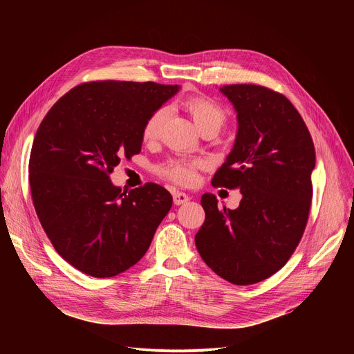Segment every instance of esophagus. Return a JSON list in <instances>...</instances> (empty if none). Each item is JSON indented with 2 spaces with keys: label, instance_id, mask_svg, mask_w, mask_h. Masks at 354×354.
<instances>
[{
  "label": "esophagus",
  "instance_id": "obj_1",
  "mask_svg": "<svg viewBox=\"0 0 354 354\" xmlns=\"http://www.w3.org/2000/svg\"><path fill=\"white\" fill-rule=\"evenodd\" d=\"M189 201V196L183 192H176L174 194V203L175 205H183V203H187Z\"/></svg>",
  "mask_w": 354,
  "mask_h": 354
}]
</instances>
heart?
I'll use <instances>...</instances> for the list:
<instances>
[{
    "label": "heart",
    "mask_w": 354,
    "mask_h": 354,
    "mask_svg": "<svg viewBox=\"0 0 354 354\" xmlns=\"http://www.w3.org/2000/svg\"><path fill=\"white\" fill-rule=\"evenodd\" d=\"M183 109L194 120L199 132L216 135L219 130L227 124L228 113L224 107H221L214 100L205 96H192L182 103ZM169 118V109L160 107L147 118L143 124L142 136L145 142H155L162 136L165 123ZM201 163L188 159H171L158 167L162 178L169 179L178 185L189 187L196 180V175Z\"/></svg>",
    "instance_id": "heart-1"
}]
</instances>
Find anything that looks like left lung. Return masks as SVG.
Segmentation results:
<instances>
[{
  "mask_svg": "<svg viewBox=\"0 0 354 354\" xmlns=\"http://www.w3.org/2000/svg\"><path fill=\"white\" fill-rule=\"evenodd\" d=\"M221 91L236 110L232 152L212 178L215 188L239 189L236 209L203 194L205 222L195 235L207 266L224 280L250 286L275 274L299 245L311 198L314 143L292 103L264 86L231 84Z\"/></svg>",
  "mask_w": 354,
  "mask_h": 354,
  "instance_id": "left-lung-1",
  "label": "left lung"
}]
</instances>
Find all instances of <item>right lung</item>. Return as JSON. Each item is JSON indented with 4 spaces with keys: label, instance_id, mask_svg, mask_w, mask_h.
I'll use <instances>...</instances> for the list:
<instances>
[{
    "label": "right lung",
    "instance_id": "obj_1",
    "mask_svg": "<svg viewBox=\"0 0 354 354\" xmlns=\"http://www.w3.org/2000/svg\"><path fill=\"white\" fill-rule=\"evenodd\" d=\"M179 86L100 80L79 84L53 104L30 153L34 208L53 247L68 264L115 277L146 254L172 207V195L147 182L122 192L109 175L142 147L143 124Z\"/></svg>",
    "mask_w": 354,
    "mask_h": 354
}]
</instances>
